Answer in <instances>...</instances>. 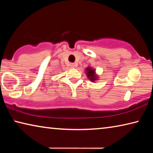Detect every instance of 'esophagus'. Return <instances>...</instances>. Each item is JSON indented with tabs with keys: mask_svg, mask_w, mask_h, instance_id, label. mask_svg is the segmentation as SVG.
<instances>
[{
	"mask_svg": "<svg viewBox=\"0 0 153 153\" xmlns=\"http://www.w3.org/2000/svg\"><path fill=\"white\" fill-rule=\"evenodd\" d=\"M70 66H71V67H72V68H75V67H76V65L75 63H71Z\"/></svg>",
	"mask_w": 153,
	"mask_h": 153,
	"instance_id": "1",
	"label": "esophagus"
}]
</instances>
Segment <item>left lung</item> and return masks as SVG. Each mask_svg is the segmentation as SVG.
<instances>
[{"label":"left lung","instance_id":"1","mask_svg":"<svg viewBox=\"0 0 153 153\" xmlns=\"http://www.w3.org/2000/svg\"><path fill=\"white\" fill-rule=\"evenodd\" d=\"M86 75L88 79H90V81L92 82H95V80L97 79V77L95 75V70L94 69H92V67H88L86 69Z\"/></svg>","mask_w":153,"mask_h":153}]
</instances>
